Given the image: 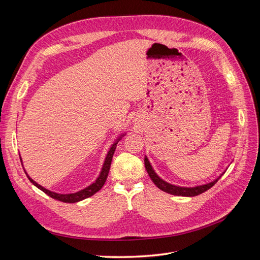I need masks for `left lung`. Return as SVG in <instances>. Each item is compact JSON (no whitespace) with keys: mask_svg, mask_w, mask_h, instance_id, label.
Here are the masks:
<instances>
[{"mask_svg":"<svg viewBox=\"0 0 260 260\" xmlns=\"http://www.w3.org/2000/svg\"><path fill=\"white\" fill-rule=\"evenodd\" d=\"M144 165H145V168H146V171H147L149 178L152 179V181L155 183V185L158 187V188H160L161 191L166 192V193H169V194H172V195L187 196V198H191V196L200 195V194L204 193L205 191L209 190V188L211 186H214L217 183V181L220 178H221L222 175L224 174V172H222V174L220 175L217 179H215L214 181H211V182H209V183L198 185V186H193V187H186V186H178V185H175V184L168 183L165 180H162L161 178H159L158 176H157L156 172L154 171L152 165H151V162H149V160L147 159L146 156H145V158H144Z\"/></svg>","mask_w":260,"mask_h":260,"instance_id":"obj_1","label":"left lung"}]
</instances>
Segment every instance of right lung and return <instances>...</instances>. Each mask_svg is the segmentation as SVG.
I'll return each mask as SVG.
<instances>
[{"mask_svg": "<svg viewBox=\"0 0 260 260\" xmlns=\"http://www.w3.org/2000/svg\"><path fill=\"white\" fill-rule=\"evenodd\" d=\"M123 136H124V133H123V135H121L119 138H118V139L115 141V143L112 144L111 148H109V151H108V153H107V155H106V157H105L103 167H102V170H101V172H100L99 177L96 178V180L94 181V182H93L92 184H90L89 186L84 187L83 190H80V191H78V192H76V193L59 194V193L52 192V191L48 190V188H45V187L41 186L40 184H38V183L36 182V181H34L32 179H31V178L28 176V174L26 172L25 168H23V167H22V168H23V170H25L28 179L30 180V182L32 183L34 185H36L38 188H40V190L43 191L45 194H48L49 196H51L52 199L60 201V202H64V203H77V202H80V201H82V200H85V199L90 198V196L94 195L96 192H99L102 187H103V185H104V183H105V181H106V179H107V176H108L109 168H111V164H112L113 155H114V153H115L116 146H117L118 142H119V140H120ZM19 157H20V155H19ZM20 161H21V157H20ZM21 165H22V161H21Z\"/></svg>", "mask_w": 260, "mask_h": 260, "instance_id": "obj_1", "label": "right lung"}]
</instances>
